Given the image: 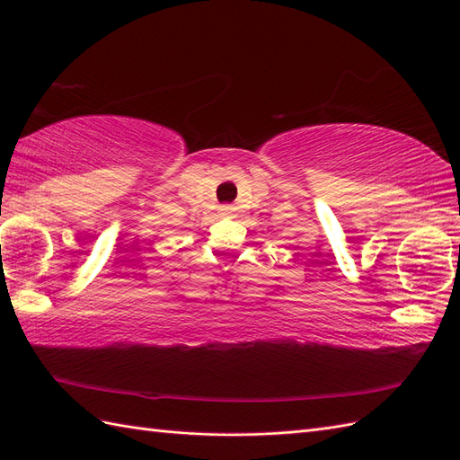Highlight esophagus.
<instances>
[{"label": "esophagus", "instance_id": "obj_1", "mask_svg": "<svg viewBox=\"0 0 460 460\" xmlns=\"http://www.w3.org/2000/svg\"><path fill=\"white\" fill-rule=\"evenodd\" d=\"M219 213H221V217H231V215L235 213V208H233V205H221Z\"/></svg>", "mask_w": 460, "mask_h": 460}]
</instances>
